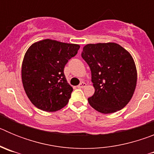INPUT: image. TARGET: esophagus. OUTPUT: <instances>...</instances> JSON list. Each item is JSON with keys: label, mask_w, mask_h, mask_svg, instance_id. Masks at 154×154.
<instances>
[{"label": "esophagus", "mask_w": 154, "mask_h": 154, "mask_svg": "<svg viewBox=\"0 0 154 154\" xmlns=\"http://www.w3.org/2000/svg\"><path fill=\"white\" fill-rule=\"evenodd\" d=\"M85 86H86V83L84 82H82L81 83L78 85V88H80V89H81V88H85Z\"/></svg>", "instance_id": "esophagus-1"}]
</instances>
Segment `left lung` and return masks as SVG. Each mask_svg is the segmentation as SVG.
<instances>
[{"label": "left lung", "mask_w": 154, "mask_h": 154, "mask_svg": "<svg viewBox=\"0 0 154 154\" xmlns=\"http://www.w3.org/2000/svg\"><path fill=\"white\" fill-rule=\"evenodd\" d=\"M82 57L92 72L95 88L89 105L99 112L112 113L124 108L133 97L137 81L130 53L114 42L88 44Z\"/></svg>", "instance_id": "1"}]
</instances>
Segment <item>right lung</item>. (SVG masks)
<instances>
[{"instance_id": "add662e5", "label": "right lung", "mask_w": 154, "mask_h": 154, "mask_svg": "<svg viewBox=\"0 0 154 154\" xmlns=\"http://www.w3.org/2000/svg\"><path fill=\"white\" fill-rule=\"evenodd\" d=\"M79 48V45L51 39L35 42L28 48L22 62L21 79L27 96L37 108L55 112L68 104L73 89L64 68Z\"/></svg>"}]
</instances>
